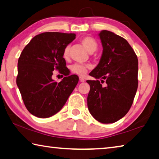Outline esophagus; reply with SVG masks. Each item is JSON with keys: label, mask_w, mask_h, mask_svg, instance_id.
Returning a JSON list of instances; mask_svg holds the SVG:
<instances>
[{"label": "esophagus", "mask_w": 159, "mask_h": 159, "mask_svg": "<svg viewBox=\"0 0 159 159\" xmlns=\"http://www.w3.org/2000/svg\"><path fill=\"white\" fill-rule=\"evenodd\" d=\"M79 80H80V82H84V81H85L84 79H83V78H82V77H80V78H79Z\"/></svg>", "instance_id": "esophagus-1"}]
</instances>
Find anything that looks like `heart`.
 Wrapping results in <instances>:
<instances>
[{
  "instance_id": "b5f03b06",
  "label": "heart",
  "mask_w": 159,
  "mask_h": 159,
  "mask_svg": "<svg viewBox=\"0 0 159 159\" xmlns=\"http://www.w3.org/2000/svg\"><path fill=\"white\" fill-rule=\"evenodd\" d=\"M80 42L83 44V46L85 48V49L87 50L88 52L92 53L98 49V44L97 41H95L93 38L90 36H85L82 38L80 39ZM69 45H66V46L64 48L63 50L62 56L63 57L67 60L69 58ZM89 68V65L88 64H74L73 65H71L70 67V69L72 73L75 74L79 75L80 76H84L88 71V69Z\"/></svg>"
}]
</instances>
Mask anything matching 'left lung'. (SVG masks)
Returning a JSON list of instances; mask_svg holds the SVG:
<instances>
[{
	"label": "left lung",
	"instance_id": "left-lung-1",
	"mask_svg": "<svg viewBox=\"0 0 159 159\" xmlns=\"http://www.w3.org/2000/svg\"><path fill=\"white\" fill-rule=\"evenodd\" d=\"M103 48L99 62L89 74L96 80L90 86L88 107L91 115L102 123L122 118L133 104L138 86V60L128 42L111 31L99 34ZM101 78L104 86L98 79Z\"/></svg>",
	"mask_w": 159,
	"mask_h": 159
}]
</instances>
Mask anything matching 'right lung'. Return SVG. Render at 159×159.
Returning <instances> with one entry per match:
<instances>
[{"instance_id":"obj_1","label":"right lung","mask_w":159,"mask_h":159,"mask_svg":"<svg viewBox=\"0 0 159 159\" xmlns=\"http://www.w3.org/2000/svg\"><path fill=\"white\" fill-rule=\"evenodd\" d=\"M75 34L45 32L36 35L21 52L17 64V85L25 105L32 115L48 118L62 108L78 82L70 75L62 56ZM54 70L66 76L60 83L52 78Z\"/></svg>"}]
</instances>
